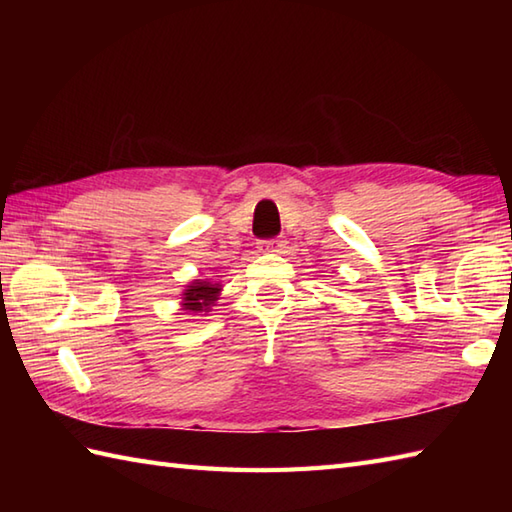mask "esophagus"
<instances>
[{
    "instance_id": "34e87169",
    "label": "esophagus",
    "mask_w": 512,
    "mask_h": 512,
    "mask_svg": "<svg viewBox=\"0 0 512 512\" xmlns=\"http://www.w3.org/2000/svg\"><path fill=\"white\" fill-rule=\"evenodd\" d=\"M284 246H286V242H284V239H279V237L262 239V242H259V250H262V253H281Z\"/></svg>"
}]
</instances>
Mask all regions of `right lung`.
I'll list each match as a JSON object with an SVG mask.
<instances>
[{"label": "right lung", "instance_id": "obj_1", "mask_svg": "<svg viewBox=\"0 0 512 512\" xmlns=\"http://www.w3.org/2000/svg\"><path fill=\"white\" fill-rule=\"evenodd\" d=\"M222 286L213 284L209 279H193L191 284L187 286V290L182 292V310L187 312H211V308L215 306V301L220 299Z\"/></svg>", "mask_w": 512, "mask_h": 512}]
</instances>
